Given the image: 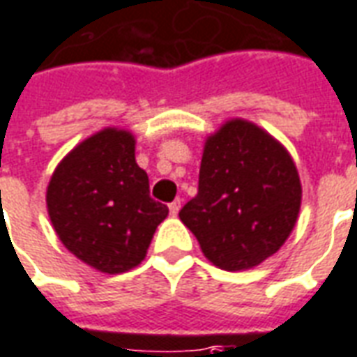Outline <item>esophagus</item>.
<instances>
[{
    "label": "esophagus",
    "mask_w": 357,
    "mask_h": 357,
    "mask_svg": "<svg viewBox=\"0 0 357 357\" xmlns=\"http://www.w3.org/2000/svg\"><path fill=\"white\" fill-rule=\"evenodd\" d=\"M168 206H170V214H172V216H176V214L179 213V208H181V201H179V199H176V201L168 204Z\"/></svg>",
    "instance_id": "obj_1"
}]
</instances>
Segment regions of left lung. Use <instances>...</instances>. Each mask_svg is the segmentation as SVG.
<instances>
[{
  "label": "left lung",
  "mask_w": 357,
  "mask_h": 357,
  "mask_svg": "<svg viewBox=\"0 0 357 357\" xmlns=\"http://www.w3.org/2000/svg\"><path fill=\"white\" fill-rule=\"evenodd\" d=\"M301 204L290 153L265 129L230 119L206 139L199 191L179 211L204 257L224 271L261 265L282 248Z\"/></svg>",
  "instance_id": "left-lung-1"
}]
</instances>
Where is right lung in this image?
I'll list each match as a JSON object with an SVG mask.
<instances>
[{
    "label": "right lung",
    "mask_w": 357,
    "mask_h": 357,
    "mask_svg": "<svg viewBox=\"0 0 357 357\" xmlns=\"http://www.w3.org/2000/svg\"><path fill=\"white\" fill-rule=\"evenodd\" d=\"M57 238L77 259L106 274L126 273L146 255L168 206L151 199L135 162V137L106 127L57 164L46 191Z\"/></svg>",
    "instance_id": "1"
}]
</instances>
